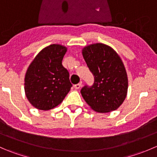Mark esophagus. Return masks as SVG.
I'll return each instance as SVG.
<instances>
[{"label":"esophagus","mask_w":157,"mask_h":157,"mask_svg":"<svg viewBox=\"0 0 157 157\" xmlns=\"http://www.w3.org/2000/svg\"><path fill=\"white\" fill-rule=\"evenodd\" d=\"M82 86V81H80V83H77V84H75L74 85V88L76 89V90H78V89H80V86Z\"/></svg>","instance_id":"esophagus-1"}]
</instances>
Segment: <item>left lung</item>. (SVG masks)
Instances as JSON below:
<instances>
[{"label":"left lung","instance_id":"obj_1","mask_svg":"<svg viewBox=\"0 0 157 157\" xmlns=\"http://www.w3.org/2000/svg\"><path fill=\"white\" fill-rule=\"evenodd\" d=\"M83 55L94 77L92 86L85 85L80 90L84 100L98 112L117 109L128 91L127 73L120 57L111 47L102 43L85 47Z\"/></svg>","mask_w":157,"mask_h":157}]
</instances>
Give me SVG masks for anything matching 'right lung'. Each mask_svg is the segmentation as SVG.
Instances as JSON below:
<instances>
[{"label":"right lung","mask_w":157,"mask_h":157,"mask_svg":"<svg viewBox=\"0 0 157 157\" xmlns=\"http://www.w3.org/2000/svg\"><path fill=\"white\" fill-rule=\"evenodd\" d=\"M65 47L53 44L41 51L25 77V93L30 103L40 110H49L59 105L72 84L69 72L62 65Z\"/></svg>","instance_id":"right-lung-1"}]
</instances>
